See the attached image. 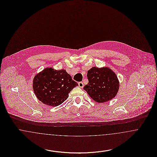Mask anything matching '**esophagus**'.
I'll return each mask as SVG.
<instances>
[{
  "instance_id": "34e87169",
  "label": "esophagus",
  "mask_w": 157,
  "mask_h": 157,
  "mask_svg": "<svg viewBox=\"0 0 157 157\" xmlns=\"http://www.w3.org/2000/svg\"><path fill=\"white\" fill-rule=\"evenodd\" d=\"M78 85H79V86L80 88H83V82H79Z\"/></svg>"
}]
</instances>
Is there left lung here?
<instances>
[{
  "label": "left lung",
  "instance_id": "left-lung-1",
  "mask_svg": "<svg viewBox=\"0 0 157 157\" xmlns=\"http://www.w3.org/2000/svg\"><path fill=\"white\" fill-rule=\"evenodd\" d=\"M89 83L84 86L90 97L98 103L112 100L120 89V82L116 74L108 67H92L88 70Z\"/></svg>",
  "mask_w": 157,
  "mask_h": 157
}]
</instances>
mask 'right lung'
I'll list each match as a JSON object with an SVG mask.
<instances>
[{"instance_id": "add662e5", "label": "right lung", "mask_w": 157, "mask_h": 157, "mask_svg": "<svg viewBox=\"0 0 157 157\" xmlns=\"http://www.w3.org/2000/svg\"><path fill=\"white\" fill-rule=\"evenodd\" d=\"M32 86L38 100L54 107L66 101L69 93L78 84L72 79L66 70L48 67L35 76Z\"/></svg>"}]
</instances>
